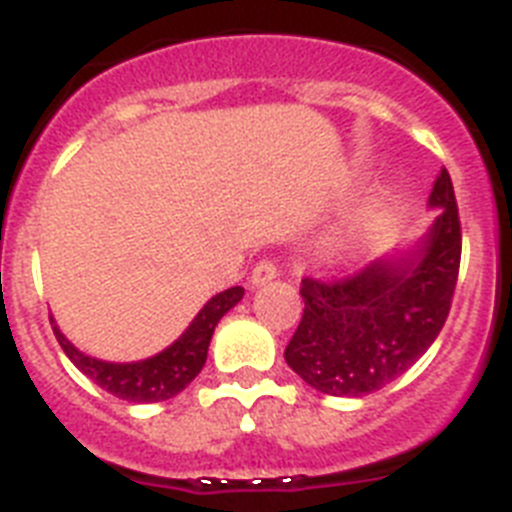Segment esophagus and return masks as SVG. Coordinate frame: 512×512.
I'll return each mask as SVG.
<instances>
[{"label": "esophagus", "mask_w": 512, "mask_h": 512, "mask_svg": "<svg viewBox=\"0 0 512 512\" xmlns=\"http://www.w3.org/2000/svg\"><path fill=\"white\" fill-rule=\"evenodd\" d=\"M277 274H279V269H277V264H274V261H271V259H261L259 264L253 266L251 282L253 284H266V282H271V279L277 277Z\"/></svg>", "instance_id": "obj_1"}]
</instances>
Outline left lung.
<instances>
[{
  "label": "left lung",
  "instance_id": "obj_1",
  "mask_svg": "<svg viewBox=\"0 0 512 512\" xmlns=\"http://www.w3.org/2000/svg\"><path fill=\"white\" fill-rule=\"evenodd\" d=\"M441 207L408 259L374 261L354 277H305L300 325L284 348L292 372L333 397L382 390L428 351L449 318L461 264V220L449 171L431 192Z\"/></svg>",
  "mask_w": 512,
  "mask_h": 512
}]
</instances>
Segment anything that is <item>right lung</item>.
I'll list each match as a JSON object with an SVG mask.
<instances>
[{"instance_id": "right-lung-1", "label": "right lung", "mask_w": 512, "mask_h": 512, "mask_svg": "<svg viewBox=\"0 0 512 512\" xmlns=\"http://www.w3.org/2000/svg\"><path fill=\"white\" fill-rule=\"evenodd\" d=\"M241 297L243 287H230L225 292H220V295H215L202 307L200 315L192 320V325L184 330V336L179 341L171 343L166 351H161L153 359L135 361V364H107V361H97L92 356H84L81 351H76L63 338V333L56 325H53V333H56L63 354L69 356L71 364L81 374H87L94 384H99L102 390L128 402H161L179 395L202 372V366H205L207 359V348H210V338L215 333V325L220 323V318H223L230 307L241 302Z\"/></svg>"}]
</instances>
